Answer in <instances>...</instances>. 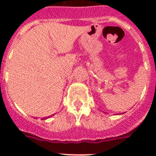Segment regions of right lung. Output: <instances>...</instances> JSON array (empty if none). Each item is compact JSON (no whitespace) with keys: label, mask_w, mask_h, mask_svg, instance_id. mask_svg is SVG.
Masks as SVG:
<instances>
[{"label":"right lung","mask_w":156,"mask_h":156,"mask_svg":"<svg viewBox=\"0 0 156 156\" xmlns=\"http://www.w3.org/2000/svg\"><path fill=\"white\" fill-rule=\"evenodd\" d=\"M50 117H51V115H50V116H48V117H44V118H42V119H48V118H50Z\"/></svg>","instance_id":"obj_1"}]
</instances>
